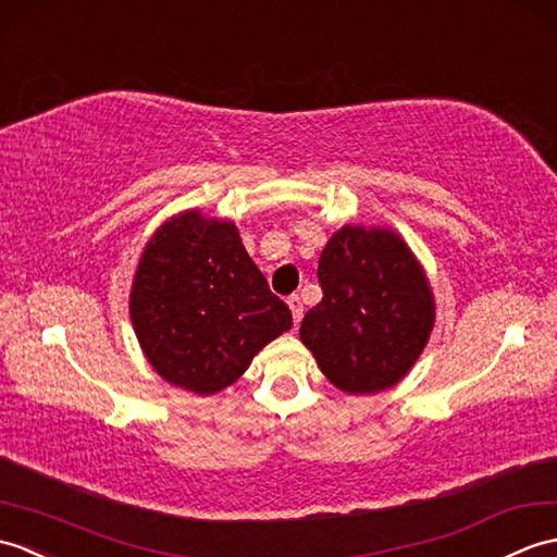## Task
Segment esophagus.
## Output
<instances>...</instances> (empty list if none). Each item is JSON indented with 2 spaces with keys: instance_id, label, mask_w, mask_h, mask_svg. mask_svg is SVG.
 Segmentation results:
<instances>
[{
  "instance_id": "1",
  "label": "esophagus",
  "mask_w": 557,
  "mask_h": 557,
  "mask_svg": "<svg viewBox=\"0 0 557 557\" xmlns=\"http://www.w3.org/2000/svg\"><path fill=\"white\" fill-rule=\"evenodd\" d=\"M288 307H290V312H293L295 326H298L300 319H302V300L298 298V295H290V298H288Z\"/></svg>"
}]
</instances>
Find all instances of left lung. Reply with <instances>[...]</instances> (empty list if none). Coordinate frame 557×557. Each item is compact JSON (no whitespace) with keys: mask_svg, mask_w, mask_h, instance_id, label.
Returning <instances> with one entry per match:
<instances>
[{"mask_svg":"<svg viewBox=\"0 0 557 557\" xmlns=\"http://www.w3.org/2000/svg\"><path fill=\"white\" fill-rule=\"evenodd\" d=\"M324 298L305 314L300 341L324 376L350 395L393 388L424 352L436 300L424 267L386 226L345 224L319 257Z\"/></svg>","mask_w":557,"mask_h":557,"instance_id":"8db88e82","label":"left lung"}]
</instances>
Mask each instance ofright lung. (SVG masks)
<instances>
[{"label": "right lung", "instance_id": "right-lung-1", "mask_svg": "<svg viewBox=\"0 0 557 557\" xmlns=\"http://www.w3.org/2000/svg\"><path fill=\"white\" fill-rule=\"evenodd\" d=\"M131 321L154 372L214 395L236 383L267 343L293 326L236 224L185 209L147 240L131 286Z\"/></svg>", "mask_w": 557, "mask_h": 557}]
</instances>
